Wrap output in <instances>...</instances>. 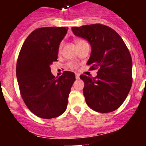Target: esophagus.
<instances>
[{
  "mask_svg": "<svg viewBox=\"0 0 146 146\" xmlns=\"http://www.w3.org/2000/svg\"><path fill=\"white\" fill-rule=\"evenodd\" d=\"M75 77H76V79H79L80 78V74H78V73H75Z\"/></svg>",
  "mask_w": 146,
  "mask_h": 146,
  "instance_id": "esophagus-1",
  "label": "esophagus"
}]
</instances>
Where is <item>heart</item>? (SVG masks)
I'll use <instances>...</instances> for the list:
<instances>
[{"label":"heart","instance_id":"b5f03b06","mask_svg":"<svg viewBox=\"0 0 146 146\" xmlns=\"http://www.w3.org/2000/svg\"><path fill=\"white\" fill-rule=\"evenodd\" d=\"M83 42H85V41L82 39H78L76 41V44H77V45L80 44L81 43H83ZM60 49H61V45L59 46V51L60 50ZM68 66H69L70 69H76V68L77 67V64H75V63H74V62H71V63H69V64H68Z\"/></svg>","mask_w":146,"mask_h":146}]
</instances>
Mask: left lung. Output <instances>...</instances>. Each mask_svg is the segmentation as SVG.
<instances>
[{
	"instance_id": "8db88e82",
	"label": "left lung",
	"mask_w": 146,
	"mask_h": 146,
	"mask_svg": "<svg viewBox=\"0 0 146 146\" xmlns=\"http://www.w3.org/2000/svg\"><path fill=\"white\" fill-rule=\"evenodd\" d=\"M77 36L91 46L87 65L98 69L97 76L82 74L83 94L88 106L98 113H110L125 101L132 84V60L124 42L113 28L102 24L72 27Z\"/></svg>"
}]
</instances>
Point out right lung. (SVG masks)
<instances>
[{"label":"right lung","mask_w":146,"mask_h":146,"mask_svg":"<svg viewBox=\"0 0 146 146\" xmlns=\"http://www.w3.org/2000/svg\"><path fill=\"white\" fill-rule=\"evenodd\" d=\"M67 30L37 28L27 37L19 53L16 74L20 94L28 109L39 118H56L66 110L75 75L65 71L55 77L50 65L57 61L59 45Z\"/></svg>","instance_id":"obj_1"}]
</instances>
